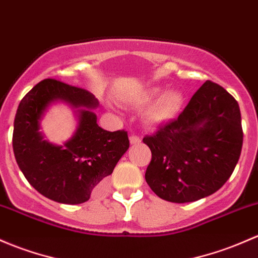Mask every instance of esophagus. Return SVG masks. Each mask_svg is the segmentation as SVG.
<instances>
[{
  "label": "esophagus",
  "mask_w": 258,
  "mask_h": 258,
  "mask_svg": "<svg viewBox=\"0 0 258 258\" xmlns=\"http://www.w3.org/2000/svg\"><path fill=\"white\" fill-rule=\"evenodd\" d=\"M130 142H131V145H137V143L141 142V137L137 136V135H131L130 136Z\"/></svg>",
  "instance_id": "1"
}]
</instances>
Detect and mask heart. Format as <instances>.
Wrapping results in <instances>:
<instances>
[{
	"mask_svg": "<svg viewBox=\"0 0 258 258\" xmlns=\"http://www.w3.org/2000/svg\"><path fill=\"white\" fill-rule=\"evenodd\" d=\"M161 93L162 90L158 88L150 89V90L140 95L135 100V104L140 105V106L141 105L150 104L157 96H159ZM183 102L184 97L181 93H179L177 90L167 91L148 108L147 113H146L147 122L151 124H159L173 120L180 112L181 107H183Z\"/></svg>",
	"mask_w": 258,
	"mask_h": 258,
	"instance_id": "b5f03b06",
	"label": "heart"
}]
</instances>
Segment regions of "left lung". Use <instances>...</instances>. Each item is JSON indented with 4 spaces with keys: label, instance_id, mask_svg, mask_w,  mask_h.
I'll use <instances>...</instances> for the list:
<instances>
[{
    "label": "left lung",
    "instance_id": "obj_1",
    "mask_svg": "<svg viewBox=\"0 0 258 258\" xmlns=\"http://www.w3.org/2000/svg\"><path fill=\"white\" fill-rule=\"evenodd\" d=\"M242 141L237 101L222 86L207 80L178 118L143 137L152 152L146 181L167 202L209 197L231 177Z\"/></svg>",
    "mask_w": 258,
    "mask_h": 258
}]
</instances>
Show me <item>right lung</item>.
Segmentation results:
<instances>
[{"instance_id":"obj_1","label":"right lung","mask_w":258,"mask_h":258,"mask_svg":"<svg viewBox=\"0 0 258 258\" xmlns=\"http://www.w3.org/2000/svg\"><path fill=\"white\" fill-rule=\"evenodd\" d=\"M55 99L82 107L80 127L63 146L47 143L37 131L42 111ZM96 106L97 100L88 90L55 79L42 80L21 100L13 124V152L28 183L48 199L63 204L88 202L128 150L124 130L110 132L99 127L91 111Z\"/></svg>"}]
</instances>
